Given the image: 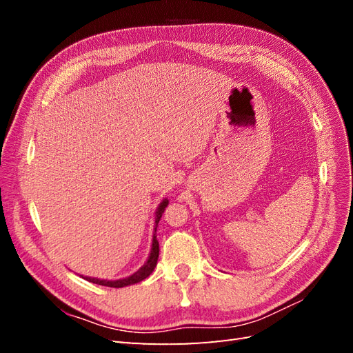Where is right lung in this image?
<instances>
[{"label": "right lung", "mask_w": 353, "mask_h": 353, "mask_svg": "<svg viewBox=\"0 0 353 353\" xmlns=\"http://www.w3.org/2000/svg\"><path fill=\"white\" fill-rule=\"evenodd\" d=\"M168 200L165 199L162 203H160L157 210H156V219H154V232H153V241H152V250H150V256H148L147 262L141 266L140 270H138L135 274L126 276V279H121V280H100V279H91V276H82L90 283L94 284H99V285H105V287H114V288H121V287H126V285H131V284H137L143 280H145L148 275H150L154 270V266L157 265V258H159V241L156 239V230H157V223L162 218V213L165 212L166 206H168Z\"/></svg>", "instance_id": "1"}]
</instances>
